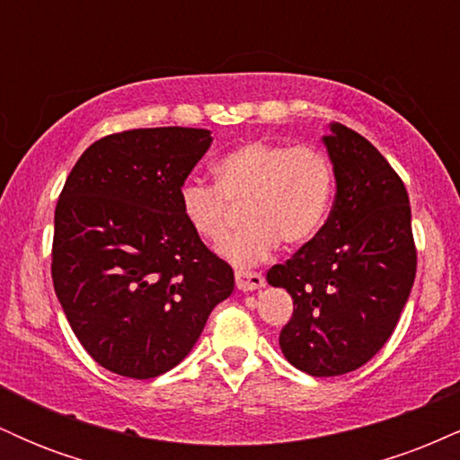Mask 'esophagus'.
Listing matches in <instances>:
<instances>
[{"label": "esophagus", "mask_w": 460, "mask_h": 460, "mask_svg": "<svg viewBox=\"0 0 460 460\" xmlns=\"http://www.w3.org/2000/svg\"><path fill=\"white\" fill-rule=\"evenodd\" d=\"M235 285H237V289H242V292H252V289L263 288V285H266V279H263L260 272L237 270L235 272Z\"/></svg>", "instance_id": "esophagus-1"}]
</instances>
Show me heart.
I'll return each instance as SVG.
<instances>
[{
    "label": "heart",
    "mask_w": 460,
    "mask_h": 460,
    "mask_svg": "<svg viewBox=\"0 0 460 460\" xmlns=\"http://www.w3.org/2000/svg\"><path fill=\"white\" fill-rule=\"evenodd\" d=\"M216 186L190 181L179 190L183 220L205 244H223L242 209L246 226L223 246L235 266H255L279 242L303 246L320 234L332 200V168L314 146L255 140L225 153L212 166Z\"/></svg>",
    "instance_id": "obj_1"
}]
</instances>
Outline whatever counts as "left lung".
<instances>
[{"mask_svg":"<svg viewBox=\"0 0 460 460\" xmlns=\"http://www.w3.org/2000/svg\"><path fill=\"white\" fill-rule=\"evenodd\" d=\"M322 142L337 186L329 220L266 279L294 300L279 335L285 358L311 376H340L392 337L413 288L417 252L409 194L376 146L340 123Z\"/></svg>","mask_w":460,"mask_h":460,"instance_id":"8db88e82","label":"left lung"}]
</instances>
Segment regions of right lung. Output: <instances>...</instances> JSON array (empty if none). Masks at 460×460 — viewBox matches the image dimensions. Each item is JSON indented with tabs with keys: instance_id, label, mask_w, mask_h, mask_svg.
<instances>
[{
	"instance_id": "1",
	"label": "right lung",
	"mask_w": 460,
	"mask_h": 460,
	"mask_svg": "<svg viewBox=\"0 0 460 460\" xmlns=\"http://www.w3.org/2000/svg\"><path fill=\"white\" fill-rule=\"evenodd\" d=\"M212 131L129 129L82 153L54 218L51 277L79 344L99 366L155 378L181 363L234 270L183 220L179 190Z\"/></svg>"
}]
</instances>
